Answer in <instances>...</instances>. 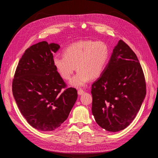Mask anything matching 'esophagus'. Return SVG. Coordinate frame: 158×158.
I'll return each instance as SVG.
<instances>
[{
	"mask_svg": "<svg viewBox=\"0 0 158 158\" xmlns=\"http://www.w3.org/2000/svg\"><path fill=\"white\" fill-rule=\"evenodd\" d=\"M84 93H85V91H84L83 89H79L78 91H77V94H78V95H82Z\"/></svg>",
	"mask_w": 158,
	"mask_h": 158,
	"instance_id": "esophagus-1",
	"label": "esophagus"
}]
</instances>
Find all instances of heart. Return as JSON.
Segmentation results:
<instances>
[{
  "instance_id": "heart-1",
  "label": "heart",
  "mask_w": 158,
  "mask_h": 158,
  "mask_svg": "<svg viewBox=\"0 0 158 158\" xmlns=\"http://www.w3.org/2000/svg\"><path fill=\"white\" fill-rule=\"evenodd\" d=\"M110 48L103 41L82 40L75 42L63 51V55L56 54L52 63L58 74L69 80L76 68L77 73L70 83L75 87L84 86L89 80L98 77L108 63Z\"/></svg>"
}]
</instances>
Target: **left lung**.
<instances>
[{
    "label": "left lung",
    "instance_id": "8db88e82",
    "mask_svg": "<svg viewBox=\"0 0 158 158\" xmlns=\"http://www.w3.org/2000/svg\"><path fill=\"white\" fill-rule=\"evenodd\" d=\"M91 93L92 114L105 130L122 131L136 117L146 95V83L136 55L123 41L114 47Z\"/></svg>",
    "mask_w": 158,
    "mask_h": 158
}]
</instances>
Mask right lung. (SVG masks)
I'll return each instance as SVG.
<instances>
[{
	"instance_id": "1",
	"label": "right lung",
	"mask_w": 158,
	"mask_h": 158,
	"mask_svg": "<svg viewBox=\"0 0 158 158\" xmlns=\"http://www.w3.org/2000/svg\"><path fill=\"white\" fill-rule=\"evenodd\" d=\"M56 44L44 41L28 48L20 60L12 90L19 108L30 125L52 131L67 119L77 98V89L66 87L52 63Z\"/></svg>"
}]
</instances>
